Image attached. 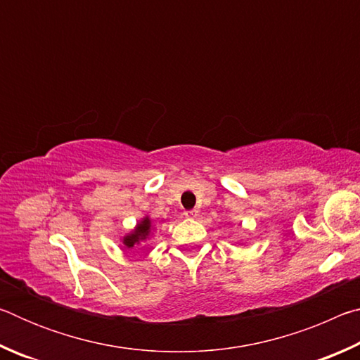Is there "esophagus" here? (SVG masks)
I'll list each match as a JSON object with an SVG mask.
<instances>
[{
    "label": "esophagus",
    "instance_id": "obj_1",
    "mask_svg": "<svg viewBox=\"0 0 360 360\" xmlns=\"http://www.w3.org/2000/svg\"><path fill=\"white\" fill-rule=\"evenodd\" d=\"M184 216H186V217H191V219L197 217V216H198V210H188V211L184 212Z\"/></svg>",
    "mask_w": 360,
    "mask_h": 360
}]
</instances>
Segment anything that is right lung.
Wrapping results in <instances>:
<instances>
[{"instance_id":"add662e5","label":"right lung","mask_w":360,"mask_h":360,"mask_svg":"<svg viewBox=\"0 0 360 360\" xmlns=\"http://www.w3.org/2000/svg\"><path fill=\"white\" fill-rule=\"evenodd\" d=\"M149 231H150V221H149V219H144V221H143L141 224H138L136 230L133 231L131 235L125 236V238H124V245H125L127 248H133L139 240H144L146 236H148Z\"/></svg>"}]
</instances>
